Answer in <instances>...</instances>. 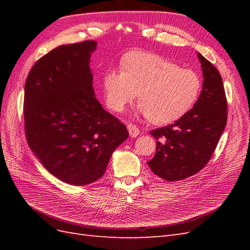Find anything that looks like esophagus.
Masks as SVG:
<instances>
[{
    "label": "esophagus",
    "instance_id": "obj_1",
    "mask_svg": "<svg viewBox=\"0 0 250 250\" xmlns=\"http://www.w3.org/2000/svg\"><path fill=\"white\" fill-rule=\"evenodd\" d=\"M127 129H128V131H129L130 137H132V138H137L140 134V129L137 127V125H134L132 123L127 124Z\"/></svg>",
    "mask_w": 250,
    "mask_h": 250
}]
</instances>
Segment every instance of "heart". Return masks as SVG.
<instances>
[{"label": "heart", "instance_id": "b5f03b06", "mask_svg": "<svg viewBox=\"0 0 250 250\" xmlns=\"http://www.w3.org/2000/svg\"><path fill=\"white\" fill-rule=\"evenodd\" d=\"M121 69L106 72L102 80L105 102L113 111H123L139 92L143 115L155 125H167L186 116L200 96L199 75L160 55L130 52Z\"/></svg>", "mask_w": 250, "mask_h": 250}]
</instances>
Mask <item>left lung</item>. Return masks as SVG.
Wrapping results in <instances>:
<instances>
[{
    "label": "left lung",
    "mask_w": 250,
    "mask_h": 250,
    "mask_svg": "<svg viewBox=\"0 0 250 250\" xmlns=\"http://www.w3.org/2000/svg\"><path fill=\"white\" fill-rule=\"evenodd\" d=\"M198 58L204 80L194 107L174 124L149 132L156 140V152L147 164L165 180L185 179L206 167L228 121L221 75L200 53Z\"/></svg>",
    "instance_id": "obj_1"
}]
</instances>
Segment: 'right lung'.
<instances>
[{"label":"right lung","mask_w":250,"mask_h":250,"mask_svg":"<svg viewBox=\"0 0 250 250\" xmlns=\"http://www.w3.org/2000/svg\"><path fill=\"white\" fill-rule=\"evenodd\" d=\"M96 47L85 41L53 49L34 63L25 84L28 145L51 174L73 186L102 177L129 135L95 97L89 59Z\"/></svg>","instance_id":"1"}]
</instances>
